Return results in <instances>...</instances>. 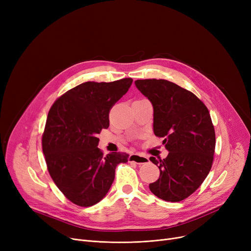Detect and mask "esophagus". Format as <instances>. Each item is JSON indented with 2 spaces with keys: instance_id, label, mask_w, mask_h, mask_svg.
<instances>
[{
  "instance_id": "1",
  "label": "esophagus",
  "mask_w": 251,
  "mask_h": 251,
  "mask_svg": "<svg viewBox=\"0 0 251 251\" xmlns=\"http://www.w3.org/2000/svg\"><path fill=\"white\" fill-rule=\"evenodd\" d=\"M129 162H134L138 165H141V164H146L149 162V157L146 156V155H142V154H139V153H132L129 155Z\"/></svg>"
}]
</instances>
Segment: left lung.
<instances>
[{
    "label": "left lung",
    "mask_w": 251,
    "mask_h": 251,
    "mask_svg": "<svg viewBox=\"0 0 251 251\" xmlns=\"http://www.w3.org/2000/svg\"><path fill=\"white\" fill-rule=\"evenodd\" d=\"M135 85L153 108V133L165 137L166 159L151 161L160 178L151 191L166 201L187 199L204 181L213 165L216 133L205 104L189 90L165 80L142 79Z\"/></svg>",
    "instance_id": "8db88e82"
}]
</instances>
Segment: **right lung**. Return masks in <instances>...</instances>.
I'll use <instances>...</instances> for the list:
<instances>
[{
  "label": "right lung",
  "instance_id": "add662e5",
  "mask_svg": "<svg viewBox=\"0 0 251 251\" xmlns=\"http://www.w3.org/2000/svg\"><path fill=\"white\" fill-rule=\"evenodd\" d=\"M132 81L84 82L65 92L50 109L42 140L47 167L61 192L79 206L100 201L112 186L117 165L128 162L125 152L103 155L97 136L109 127L111 108Z\"/></svg>",
  "mask_w": 251,
  "mask_h": 251
}]
</instances>
